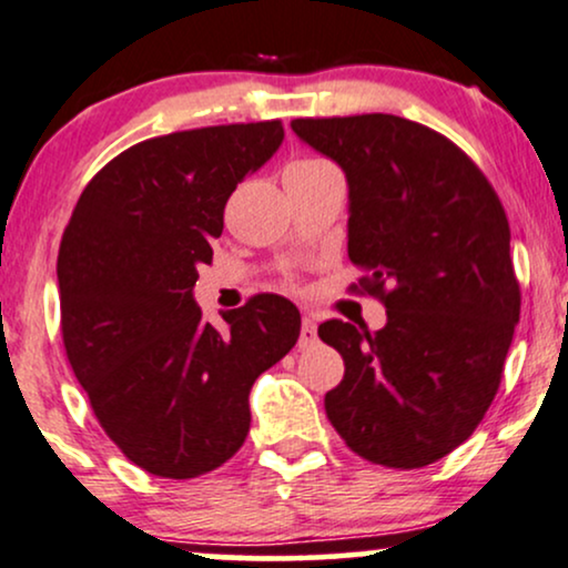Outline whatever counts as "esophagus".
Wrapping results in <instances>:
<instances>
[{
  "label": "esophagus",
  "mask_w": 568,
  "mask_h": 568,
  "mask_svg": "<svg viewBox=\"0 0 568 568\" xmlns=\"http://www.w3.org/2000/svg\"><path fill=\"white\" fill-rule=\"evenodd\" d=\"M318 332H316V321L311 316H303V326H300V347H311L316 345Z\"/></svg>",
  "instance_id": "obj_1"
}]
</instances>
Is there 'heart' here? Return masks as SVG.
Masks as SVG:
<instances>
[{"instance_id":"b5f03b06","label":"heart","mask_w":568,"mask_h":568,"mask_svg":"<svg viewBox=\"0 0 568 568\" xmlns=\"http://www.w3.org/2000/svg\"><path fill=\"white\" fill-rule=\"evenodd\" d=\"M321 168H332V163L324 158H300L295 163H290L286 173H297V171H321Z\"/></svg>"}]
</instances>
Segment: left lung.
<instances>
[{
	"mask_svg": "<svg viewBox=\"0 0 568 568\" xmlns=\"http://www.w3.org/2000/svg\"><path fill=\"white\" fill-rule=\"evenodd\" d=\"M292 131L345 171L347 255L387 307L379 332L318 326L345 361L328 422L371 464L429 466L500 387L521 313L506 210L460 146L408 118H297Z\"/></svg>",
	"mask_w": 568,
	"mask_h": 568,
	"instance_id": "8db88e82",
	"label": "left lung"
}]
</instances>
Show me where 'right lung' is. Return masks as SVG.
I'll use <instances>...</instances> for the list:
<instances>
[{
  "label": "right lung",
  "mask_w": 568,
  "mask_h": 568,
  "mask_svg": "<svg viewBox=\"0 0 568 568\" xmlns=\"http://www.w3.org/2000/svg\"><path fill=\"white\" fill-rule=\"evenodd\" d=\"M282 121L139 142L89 181L58 255L60 326L97 422L165 479L213 471L244 445L250 389L300 337V311L255 295L210 326L194 303L236 184L271 160Z\"/></svg>",
  "instance_id": "1"
}]
</instances>
